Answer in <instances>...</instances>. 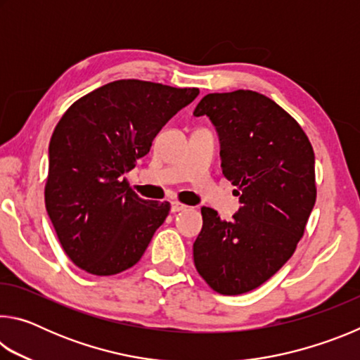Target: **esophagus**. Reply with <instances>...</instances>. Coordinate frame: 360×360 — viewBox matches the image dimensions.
I'll return each mask as SVG.
<instances>
[{
	"instance_id": "34e87169",
	"label": "esophagus",
	"mask_w": 360,
	"mask_h": 360,
	"mask_svg": "<svg viewBox=\"0 0 360 360\" xmlns=\"http://www.w3.org/2000/svg\"><path fill=\"white\" fill-rule=\"evenodd\" d=\"M187 208L186 205H182L179 202H172V212H179V211H184Z\"/></svg>"
}]
</instances>
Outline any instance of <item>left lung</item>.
<instances>
[{
  "label": "left lung",
  "mask_w": 360,
  "mask_h": 360,
  "mask_svg": "<svg viewBox=\"0 0 360 360\" xmlns=\"http://www.w3.org/2000/svg\"><path fill=\"white\" fill-rule=\"evenodd\" d=\"M221 143L222 174L240 197L233 221L202 208L195 268L219 294L238 295L270 279L294 254L316 202L314 152L295 119L252 90L203 96Z\"/></svg>",
  "instance_id": "1"
}]
</instances>
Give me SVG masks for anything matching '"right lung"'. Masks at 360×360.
<instances>
[{"mask_svg": "<svg viewBox=\"0 0 360 360\" xmlns=\"http://www.w3.org/2000/svg\"><path fill=\"white\" fill-rule=\"evenodd\" d=\"M198 94L122 79L79 98L63 114L49 144L46 210L72 264L111 276L143 257L169 203L139 198L124 174Z\"/></svg>", "mask_w": 360, "mask_h": 360, "instance_id": "add662e5", "label": "right lung"}]
</instances>
